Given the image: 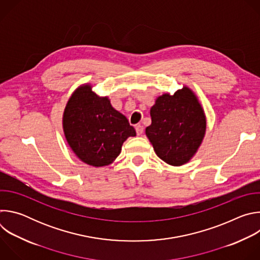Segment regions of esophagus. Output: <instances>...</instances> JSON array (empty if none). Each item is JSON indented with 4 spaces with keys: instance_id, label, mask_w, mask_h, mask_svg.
I'll list each match as a JSON object with an SVG mask.
<instances>
[{
    "instance_id": "esophagus-1",
    "label": "esophagus",
    "mask_w": 260,
    "mask_h": 260,
    "mask_svg": "<svg viewBox=\"0 0 260 260\" xmlns=\"http://www.w3.org/2000/svg\"><path fill=\"white\" fill-rule=\"evenodd\" d=\"M143 131H144V127L142 125H140V124L136 125V132H137L138 136H141L143 134Z\"/></svg>"
}]
</instances>
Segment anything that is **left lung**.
Wrapping results in <instances>:
<instances>
[{
    "label": "left lung",
    "instance_id": "1",
    "mask_svg": "<svg viewBox=\"0 0 260 260\" xmlns=\"http://www.w3.org/2000/svg\"><path fill=\"white\" fill-rule=\"evenodd\" d=\"M150 115L151 124L145 133L156 155L173 167L190 161L207 129V117L196 92L183 85L174 94L157 96Z\"/></svg>",
    "mask_w": 260,
    "mask_h": 260
}]
</instances>
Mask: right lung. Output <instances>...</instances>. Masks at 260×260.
<instances>
[{
	"instance_id": "1",
	"label": "right lung",
	"mask_w": 260,
	"mask_h": 260,
	"mask_svg": "<svg viewBox=\"0 0 260 260\" xmlns=\"http://www.w3.org/2000/svg\"><path fill=\"white\" fill-rule=\"evenodd\" d=\"M62 129L72 151L94 168L112 164L124 141L136 136L127 118L112 107L108 96L92 91L90 83L81 84L70 95L62 114Z\"/></svg>"
}]
</instances>
